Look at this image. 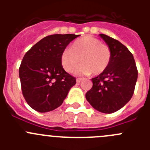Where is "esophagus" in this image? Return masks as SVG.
<instances>
[{
    "instance_id": "34e87169",
    "label": "esophagus",
    "mask_w": 150,
    "mask_h": 150,
    "mask_svg": "<svg viewBox=\"0 0 150 150\" xmlns=\"http://www.w3.org/2000/svg\"><path fill=\"white\" fill-rule=\"evenodd\" d=\"M81 80H82L81 78H77V79H76V83H79L80 82H81Z\"/></svg>"
}]
</instances>
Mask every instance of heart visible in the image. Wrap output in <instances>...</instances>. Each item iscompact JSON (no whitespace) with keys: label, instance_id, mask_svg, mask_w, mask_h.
I'll list each match as a JSON object with an SVG mask.
<instances>
[{"label":"heart","instance_id":"heart-1","mask_svg":"<svg viewBox=\"0 0 150 150\" xmlns=\"http://www.w3.org/2000/svg\"><path fill=\"white\" fill-rule=\"evenodd\" d=\"M111 59V51L107 45L92 36H85L73 43L71 49L62 52L61 62L67 72L72 73L78 64L76 74L99 75L107 68Z\"/></svg>","mask_w":150,"mask_h":150}]
</instances>
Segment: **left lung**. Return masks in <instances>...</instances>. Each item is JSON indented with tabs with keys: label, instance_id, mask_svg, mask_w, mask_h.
I'll use <instances>...</instances> for the list:
<instances>
[{
	"label": "left lung",
	"instance_id": "1",
	"mask_svg": "<svg viewBox=\"0 0 150 150\" xmlns=\"http://www.w3.org/2000/svg\"><path fill=\"white\" fill-rule=\"evenodd\" d=\"M99 35L110 49V62L104 72L91 79L93 86L86 94V98L99 112L112 113L132 98L137 69L133 55L126 46L106 34Z\"/></svg>",
	"mask_w": 150,
	"mask_h": 150
}]
</instances>
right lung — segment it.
<instances>
[{
    "label": "right lung",
    "instance_id": "obj_1",
    "mask_svg": "<svg viewBox=\"0 0 150 150\" xmlns=\"http://www.w3.org/2000/svg\"><path fill=\"white\" fill-rule=\"evenodd\" d=\"M79 36H46L23 57L19 67L21 87L24 98L32 109L40 112L56 109L76 84V78L64 70L61 55L66 46Z\"/></svg>",
    "mask_w": 150,
    "mask_h": 150
}]
</instances>
